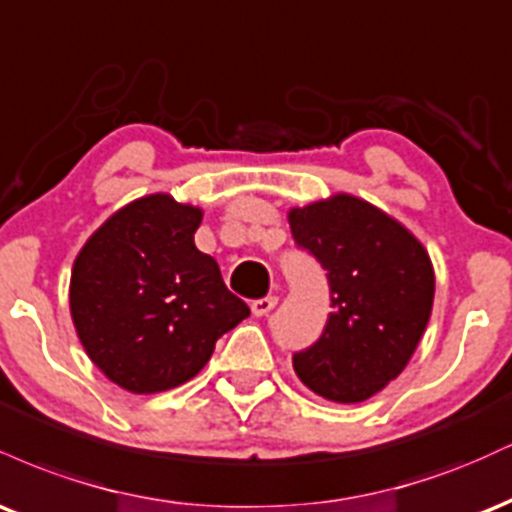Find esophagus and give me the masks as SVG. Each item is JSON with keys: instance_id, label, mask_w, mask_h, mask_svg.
<instances>
[{"instance_id": "obj_1", "label": "esophagus", "mask_w": 512, "mask_h": 512, "mask_svg": "<svg viewBox=\"0 0 512 512\" xmlns=\"http://www.w3.org/2000/svg\"><path fill=\"white\" fill-rule=\"evenodd\" d=\"M276 301H279V298H276V296H264V298H257V301H252V305H250L252 315H257V317L269 315V313H272V310H274Z\"/></svg>"}]
</instances>
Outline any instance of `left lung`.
<instances>
[{"instance_id": "1", "label": "left lung", "mask_w": 512, "mask_h": 512, "mask_svg": "<svg viewBox=\"0 0 512 512\" xmlns=\"http://www.w3.org/2000/svg\"><path fill=\"white\" fill-rule=\"evenodd\" d=\"M293 240L327 272L332 313L320 339L293 354L310 390L354 404L395 380L433 308L431 260L402 223L363 199L337 195L293 209Z\"/></svg>"}]
</instances>
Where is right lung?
<instances>
[{"instance_id":"1","label":"right lung","mask_w":512,"mask_h":512,"mask_svg":"<svg viewBox=\"0 0 512 512\" xmlns=\"http://www.w3.org/2000/svg\"><path fill=\"white\" fill-rule=\"evenodd\" d=\"M202 211L168 195L127 204L88 238L69 308L91 361L113 383L151 395L187 383L214 344L250 315L219 264L197 250Z\"/></svg>"}]
</instances>
